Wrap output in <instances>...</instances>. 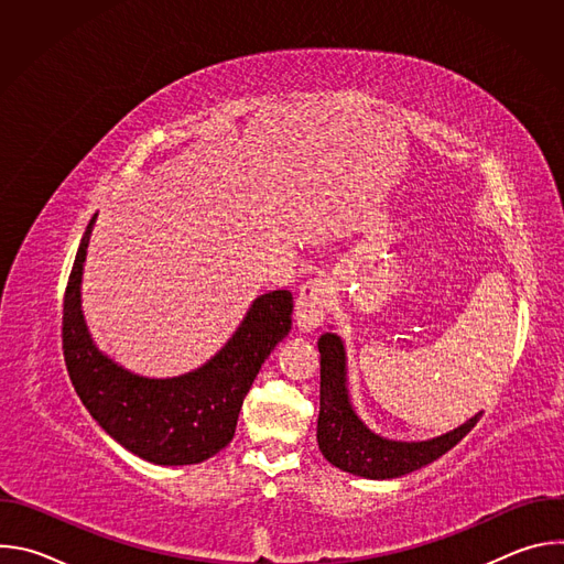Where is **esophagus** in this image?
Masks as SVG:
<instances>
[{"label": "esophagus", "instance_id": "obj_1", "mask_svg": "<svg viewBox=\"0 0 564 564\" xmlns=\"http://www.w3.org/2000/svg\"><path fill=\"white\" fill-rule=\"evenodd\" d=\"M333 305V288L328 279L316 276L301 285L296 296V326L303 333L314 330L321 326V321L326 318L328 310Z\"/></svg>", "mask_w": 564, "mask_h": 564}]
</instances>
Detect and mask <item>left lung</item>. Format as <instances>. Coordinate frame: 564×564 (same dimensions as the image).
Segmentation results:
<instances>
[{
    "mask_svg": "<svg viewBox=\"0 0 564 564\" xmlns=\"http://www.w3.org/2000/svg\"><path fill=\"white\" fill-rule=\"evenodd\" d=\"M321 411L316 442L324 457L341 470L370 479H388L417 470L448 453L481 415L459 429L429 442H392L370 433L350 409L346 390V355L341 339L333 333L321 335Z\"/></svg>",
    "mask_w": 564,
    "mask_h": 564,
    "instance_id": "1",
    "label": "left lung"
}]
</instances>
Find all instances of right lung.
<instances>
[{
  "mask_svg": "<svg viewBox=\"0 0 564 564\" xmlns=\"http://www.w3.org/2000/svg\"><path fill=\"white\" fill-rule=\"evenodd\" d=\"M94 220L77 248L62 305V350L70 383L94 420L138 457L163 466L205 462L231 442L261 364L290 333L292 294H261L236 335L203 368L174 379L131 375L94 346L79 310Z\"/></svg>",
  "mask_w": 564,
  "mask_h": 564,
  "instance_id": "1",
  "label": "right lung"
}]
</instances>
